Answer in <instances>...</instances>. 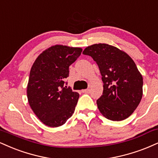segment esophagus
Returning a JSON list of instances; mask_svg holds the SVG:
<instances>
[{"label": "esophagus", "instance_id": "esophagus-1", "mask_svg": "<svg viewBox=\"0 0 158 158\" xmlns=\"http://www.w3.org/2000/svg\"><path fill=\"white\" fill-rule=\"evenodd\" d=\"M82 93H84V94H89L90 93V90L89 89H86V90H82Z\"/></svg>", "mask_w": 158, "mask_h": 158}]
</instances>
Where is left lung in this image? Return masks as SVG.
Instances as JSON below:
<instances>
[{
    "label": "left lung",
    "instance_id": "left-lung-1",
    "mask_svg": "<svg viewBox=\"0 0 158 158\" xmlns=\"http://www.w3.org/2000/svg\"><path fill=\"white\" fill-rule=\"evenodd\" d=\"M94 59L103 81V94L96 101L100 113L111 121L130 116L143 96V77L124 51L105 43L87 47L82 53Z\"/></svg>",
    "mask_w": 158,
    "mask_h": 158
}]
</instances>
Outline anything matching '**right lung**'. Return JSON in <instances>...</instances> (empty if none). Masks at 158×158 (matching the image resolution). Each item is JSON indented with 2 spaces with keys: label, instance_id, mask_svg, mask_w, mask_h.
<instances>
[{
  "label": "right lung",
  "instance_id": "add662e5",
  "mask_svg": "<svg viewBox=\"0 0 158 158\" xmlns=\"http://www.w3.org/2000/svg\"><path fill=\"white\" fill-rule=\"evenodd\" d=\"M82 49L56 45L38 56L31 68L27 97L31 110L44 124L63 125L75 110L79 94L67 87L69 66Z\"/></svg>",
  "mask_w": 158,
  "mask_h": 158
}]
</instances>
